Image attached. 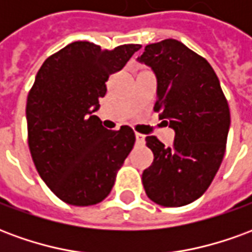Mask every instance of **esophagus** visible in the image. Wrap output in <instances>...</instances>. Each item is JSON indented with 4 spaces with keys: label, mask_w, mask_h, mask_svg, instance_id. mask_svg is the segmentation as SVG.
I'll return each mask as SVG.
<instances>
[{
    "label": "esophagus",
    "mask_w": 252,
    "mask_h": 252,
    "mask_svg": "<svg viewBox=\"0 0 252 252\" xmlns=\"http://www.w3.org/2000/svg\"><path fill=\"white\" fill-rule=\"evenodd\" d=\"M135 137H136V142L137 143H140V144H142V143H144V135H142V133H135Z\"/></svg>",
    "instance_id": "34e87169"
}]
</instances>
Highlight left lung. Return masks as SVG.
<instances>
[{"mask_svg": "<svg viewBox=\"0 0 252 252\" xmlns=\"http://www.w3.org/2000/svg\"><path fill=\"white\" fill-rule=\"evenodd\" d=\"M137 61L155 74L154 109L175 132L171 147L146 137L154 162L143 171V186L159 205H188L205 193L221 164L231 124L227 99L211 64L181 41L148 44Z\"/></svg>", "mask_w": 252, "mask_h": 252, "instance_id": "obj_1", "label": "left lung"}]
</instances>
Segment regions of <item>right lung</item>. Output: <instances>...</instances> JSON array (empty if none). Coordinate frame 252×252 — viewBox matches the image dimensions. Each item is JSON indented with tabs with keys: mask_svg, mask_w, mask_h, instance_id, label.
Instances as JSON below:
<instances>
[{
	"mask_svg": "<svg viewBox=\"0 0 252 252\" xmlns=\"http://www.w3.org/2000/svg\"><path fill=\"white\" fill-rule=\"evenodd\" d=\"M140 44L102 50L74 41L47 58L27 99L28 144L37 173L58 198L77 206L98 204L135 144L128 126L109 131L94 112L110 74Z\"/></svg>",
	"mask_w": 252,
	"mask_h": 252,
	"instance_id": "obj_1",
	"label": "right lung"
}]
</instances>
